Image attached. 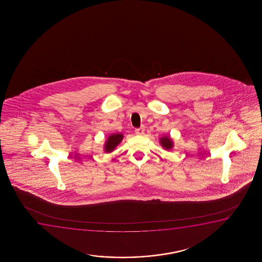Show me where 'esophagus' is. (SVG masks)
<instances>
[{
    "instance_id": "obj_1",
    "label": "esophagus",
    "mask_w": 262,
    "mask_h": 262,
    "mask_svg": "<svg viewBox=\"0 0 262 262\" xmlns=\"http://www.w3.org/2000/svg\"><path fill=\"white\" fill-rule=\"evenodd\" d=\"M144 132H145V128L144 127H140L139 129H135V133L137 135H143Z\"/></svg>"
}]
</instances>
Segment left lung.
Wrapping results in <instances>:
<instances>
[{
	"instance_id": "1",
	"label": "left lung",
	"mask_w": 262,
	"mask_h": 262,
	"mask_svg": "<svg viewBox=\"0 0 262 262\" xmlns=\"http://www.w3.org/2000/svg\"><path fill=\"white\" fill-rule=\"evenodd\" d=\"M159 143L165 150H171L173 147V141L170 136H164L159 139Z\"/></svg>"
}]
</instances>
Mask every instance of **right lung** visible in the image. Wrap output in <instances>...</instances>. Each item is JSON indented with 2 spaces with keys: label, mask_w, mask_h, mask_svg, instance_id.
I'll return each mask as SVG.
<instances>
[{
  "label": "right lung",
  "mask_w": 262,
  "mask_h": 262,
  "mask_svg": "<svg viewBox=\"0 0 262 262\" xmlns=\"http://www.w3.org/2000/svg\"><path fill=\"white\" fill-rule=\"evenodd\" d=\"M123 135L122 133H114L108 136L104 144V151L105 153H111L115 147L122 142Z\"/></svg>",
  "instance_id": "add662e5"
}]
</instances>
